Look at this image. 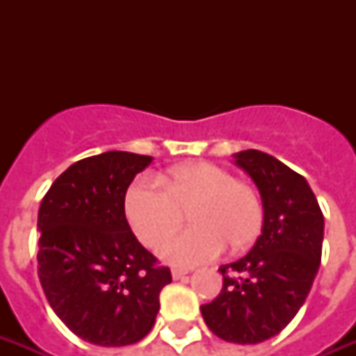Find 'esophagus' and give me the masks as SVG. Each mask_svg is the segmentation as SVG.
<instances>
[{"mask_svg": "<svg viewBox=\"0 0 356 356\" xmlns=\"http://www.w3.org/2000/svg\"><path fill=\"white\" fill-rule=\"evenodd\" d=\"M188 273V270H183V268H173L172 270V277L175 279V281H179V279H183L184 275Z\"/></svg>", "mask_w": 356, "mask_h": 356, "instance_id": "1", "label": "esophagus"}]
</instances>
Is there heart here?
<instances>
[{
  "label": "heart",
  "instance_id": "heart-1",
  "mask_svg": "<svg viewBox=\"0 0 356 356\" xmlns=\"http://www.w3.org/2000/svg\"><path fill=\"white\" fill-rule=\"evenodd\" d=\"M161 184L138 179L125 195L129 225L147 248L159 243L191 212L193 229L162 243V259L170 264L195 266L222 253L249 248L264 223L259 192L236 181L233 173L211 162H192L170 170Z\"/></svg>",
  "mask_w": 356,
  "mask_h": 356
}]
</instances>
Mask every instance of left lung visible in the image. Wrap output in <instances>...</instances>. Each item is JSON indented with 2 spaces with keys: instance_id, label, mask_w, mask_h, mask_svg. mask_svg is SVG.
<instances>
[{
  "instance_id": "8db88e82",
  "label": "left lung",
  "mask_w": 356,
  "mask_h": 356,
  "mask_svg": "<svg viewBox=\"0 0 356 356\" xmlns=\"http://www.w3.org/2000/svg\"><path fill=\"white\" fill-rule=\"evenodd\" d=\"M233 156L260 192L262 234L245 257L220 268L222 292L201 305V314L225 342L260 343L279 334L303 307L320 268L325 223L303 175L262 151ZM233 270L238 277L228 275Z\"/></svg>"
}]
</instances>
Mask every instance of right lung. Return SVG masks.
Here are the masks:
<instances>
[{"instance_id": "add662e5", "label": "right lung", "mask_w": 356, "mask_h": 356, "mask_svg": "<svg viewBox=\"0 0 356 356\" xmlns=\"http://www.w3.org/2000/svg\"><path fill=\"white\" fill-rule=\"evenodd\" d=\"M153 156L107 151L60 173L38 211V279L70 331L102 348L136 343L155 325L170 268L136 240L125 192Z\"/></svg>"}]
</instances>
